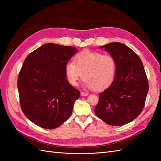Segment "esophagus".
I'll list each match as a JSON object with an SVG mask.
<instances>
[{"label": "esophagus", "mask_w": 161, "mask_h": 161, "mask_svg": "<svg viewBox=\"0 0 161 161\" xmlns=\"http://www.w3.org/2000/svg\"><path fill=\"white\" fill-rule=\"evenodd\" d=\"M80 95L82 97H85V96H88L89 93L88 92H80Z\"/></svg>", "instance_id": "1"}]
</instances>
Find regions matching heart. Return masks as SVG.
Instances as JSON below:
<instances>
[{
	"mask_svg": "<svg viewBox=\"0 0 161 161\" xmlns=\"http://www.w3.org/2000/svg\"><path fill=\"white\" fill-rule=\"evenodd\" d=\"M116 71L117 62L113 56L89 50L78 53L75 62H68L65 66L66 77L70 85H77L83 75L85 86L97 90L108 87L115 79Z\"/></svg>",
	"mask_w": 161,
	"mask_h": 161,
	"instance_id": "obj_1",
	"label": "heart"
}]
</instances>
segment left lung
<instances>
[{
    "label": "left lung",
    "mask_w": 161,
    "mask_h": 161,
    "mask_svg": "<svg viewBox=\"0 0 161 161\" xmlns=\"http://www.w3.org/2000/svg\"><path fill=\"white\" fill-rule=\"evenodd\" d=\"M101 48L114 57L117 71L114 82L99 93L95 113L110 125H123L137 118L144 108L148 92L147 74L139 56L124 43L114 42Z\"/></svg>",
    "instance_id": "obj_1"
}]
</instances>
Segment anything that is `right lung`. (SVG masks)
<instances>
[{"label": "right lung", "mask_w": 161, "mask_h": 161, "mask_svg": "<svg viewBox=\"0 0 161 161\" xmlns=\"http://www.w3.org/2000/svg\"><path fill=\"white\" fill-rule=\"evenodd\" d=\"M76 48L46 43L29 54L19 72L17 87L23 114L46 129L59 127L69 119L80 91L65 75V66Z\"/></svg>", "instance_id": "1"}]
</instances>
